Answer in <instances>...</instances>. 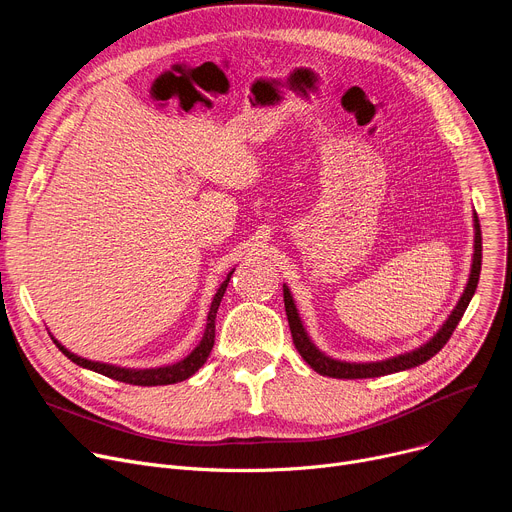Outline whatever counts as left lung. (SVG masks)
<instances>
[{
  "label": "left lung",
  "instance_id": "1",
  "mask_svg": "<svg viewBox=\"0 0 512 512\" xmlns=\"http://www.w3.org/2000/svg\"><path fill=\"white\" fill-rule=\"evenodd\" d=\"M479 272H481V228H479V218L475 213V253H473V265H471V276L467 282V288L463 292V297L459 301V305L454 307V311L450 313V317L446 319V324L442 326V330L429 340L427 344L419 346L417 351L413 353H405L398 355L386 361H378V363H346V361H336L326 357L324 353H319L317 348L313 346V342L309 340L301 317L297 313V307H294V301L290 297L288 288L284 286V307H286V317H288V326H290V334H292V342L297 346L299 355L311 365L313 371H317L319 375H328V378H336V380H363V378H380V375H388V373H396V371H405L411 367H417L425 361L432 359L434 355H438L444 344L450 340L452 332L459 326V321L465 313V309L469 307L477 282H479Z\"/></svg>",
  "mask_w": 512,
  "mask_h": 512
}]
</instances>
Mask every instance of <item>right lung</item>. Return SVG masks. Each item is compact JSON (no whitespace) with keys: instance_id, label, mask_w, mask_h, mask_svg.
<instances>
[{"instance_id":"right-lung-1","label":"right lung","mask_w":512,"mask_h":512,"mask_svg":"<svg viewBox=\"0 0 512 512\" xmlns=\"http://www.w3.org/2000/svg\"><path fill=\"white\" fill-rule=\"evenodd\" d=\"M230 276L232 272L228 274V278L222 282V286L218 288V292H215V297L211 301V307H209V315H207V326H205V334L199 342V346L195 348V351L188 355L186 359H182L180 363L176 365H168V367H157V369H124V367H114V365H105V363H95V361H87L83 357H76L72 355L70 351H66V348L58 342L56 346L60 348V351L76 365L85 367V369H91V371H97L101 375H105V378H112V380H118V382H124V384H132V386H168V384H178V382H184L186 378H191V375L195 371H199V367L207 361L211 348H213V340H215V313H218V307L222 303V297L226 292V286L230 282Z\"/></svg>"}]
</instances>
